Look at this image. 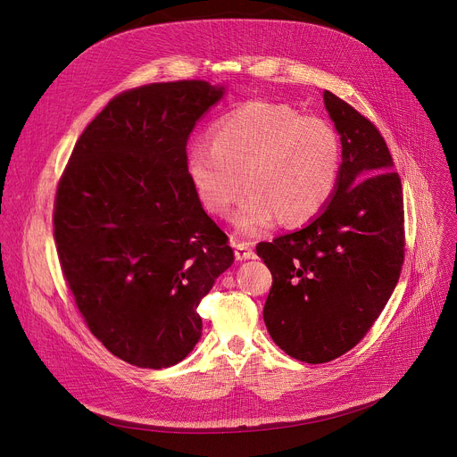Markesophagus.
I'll list each match as a JSON object with an SVG mask.
<instances>
[{"mask_svg": "<svg viewBox=\"0 0 457 457\" xmlns=\"http://www.w3.org/2000/svg\"><path fill=\"white\" fill-rule=\"evenodd\" d=\"M255 252L250 242H238L235 245V259L237 261H246V259H255Z\"/></svg>", "mask_w": 457, "mask_h": 457, "instance_id": "obj_1", "label": "esophagus"}]
</instances>
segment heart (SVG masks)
Returning a JSON list of instances; mask_svg holds the SVG:
<instances>
[{
  "instance_id": "1",
  "label": "heart",
  "mask_w": 457,
  "mask_h": 457,
  "mask_svg": "<svg viewBox=\"0 0 457 457\" xmlns=\"http://www.w3.org/2000/svg\"><path fill=\"white\" fill-rule=\"evenodd\" d=\"M207 143L187 150L186 174L198 204L211 217L235 212L242 235L281 222L307 224L337 195L342 145L328 120L301 115L285 103L250 101L220 117Z\"/></svg>"
}]
</instances>
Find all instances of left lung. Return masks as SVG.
<instances>
[{
	"mask_svg": "<svg viewBox=\"0 0 457 457\" xmlns=\"http://www.w3.org/2000/svg\"><path fill=\"white\" fill-rule=\"evenodd\" d=\"M323 103L342 141L337 195L309 226L257 245L273 278L266 328L307 363L338 358L366 337L404 262L403 186L384 137L327 89Z\"/></svg>",
	"mask_w": 457,
	"mask_h": 457,
	"instance_id": "1",
	"label": "left lung"
}]
</instances>
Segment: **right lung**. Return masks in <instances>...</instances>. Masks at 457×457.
<instances>
[{
  "label": "right lung",
  "mask_w": 457,
  "mask_h": 457,
  "mask_svg": "<svg viewBox=\"0 0 457 457\" xmlns=\"http://www.w3.org/2000/svg\"><path fill=\"white\" fill-rule=\"evenodd\" d=\"M224 97L205 80L123 91L86 127L54 198V240L87 328L132 366L162 370L202 337L196 309L233 264L186 174L187 139Z\"/></svg>",
  "instance_id": "obj_1"
}]
</instances>
